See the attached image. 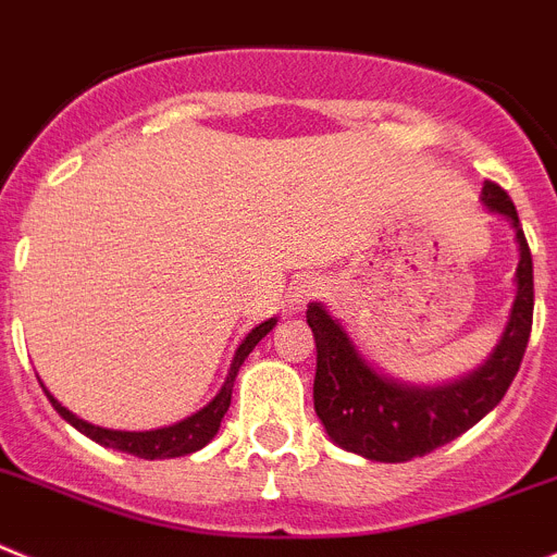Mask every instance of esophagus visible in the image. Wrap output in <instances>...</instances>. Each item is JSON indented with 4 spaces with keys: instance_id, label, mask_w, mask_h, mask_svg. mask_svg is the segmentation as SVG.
<instances>
[{
    "instance_id": "1",
    "label": "esophagus",
    "mask_w": 557,
    "mask_h": 557,
    "mask_svg": "<svg viewBox=\"0 0 557 557\" xmlns=\"http://www.w3.org/2000/svg\"><path fill=\"white\" fill-rule=\"evenodd\" d=\"M319 294H322V283H319L315 277L297 280V283L290 285V290H288V308L290 310L305 308V305H308L310 299L319 297Z\"/></svg>"
}]
</instances>
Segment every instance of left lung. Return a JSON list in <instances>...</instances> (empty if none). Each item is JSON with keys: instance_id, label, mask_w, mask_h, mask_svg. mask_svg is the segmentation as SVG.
Wrapping results in <instances>:
<instances>
[{"instance_id": "1", "label": "left lung", "mask_w": 557, "mask_h": 557, "mask_svg": "<svg viewBox=\"0 0 557 557\" xmlns=\"http://www.w3.org/2000/svg\"><path fill=\"white\" fill-rule=\"evenodd\" d=\"M483 205L491 213H503L513 227L519 267L508 327L491 358L469 377L435 388L397 383L360 358L349 335L322 305H308L315 341L313 408L341 449L383 463L422 458L474 428L513 383L533 327V255L516 205L497 183L483 185Z\"/></svg>"}]
</instances>
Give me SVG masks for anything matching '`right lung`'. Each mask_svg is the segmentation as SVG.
I'll return each instance as SVG.
<instances>
[{"mask_svg":"<svg viewBox=\"0 0 557 557\" xmlns=\"http://www.w3.org/2000/svg\"><path fill=\"white\" fill-rule=\"evenodd\" d=\"M274 324H277V319H269V322L258 324V327H255L252 333L242 341V347L235 349V358H233V363H230L227 380H224L222 391H219L216 397H213V403H208L202 410H197V413L188 416V419H183V422L172 424V428L147 430V433H127V430L97 428V424L83 422L79 416H74L72 410L63 408V405H60L58 399H54L52 394L44 388V383H41V388L47 391V397H49V403H52V408L58 410V413L63 416V419H66L72 428H77L79 433L88 435V438L97 441V444H102V447L119 449V453H127V455H135V458H147V460L191 455V453H197V449H202L205 444H208V441L219 433V424H222L224 413H227V408H230V397H233L235 374H238L242 363L247 360V355L258 347V341L263 338V335H267Z\"/></svg>","mask_w":557,"mask_h":557,"instance_id":"1","label":"right lung"}]
</instances>
